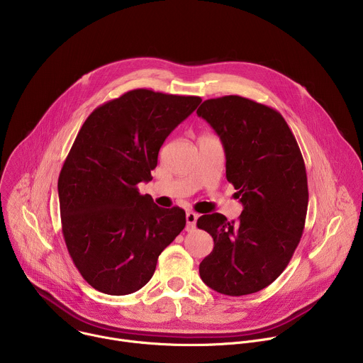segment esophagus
<instances>
[{"label":"esophagus","instance_id":"1","mask_svg":"<svg viewBox=\"0 0 363 363\" xmlns=\"http://www.w3.org/2000/svg\"><path fill=\"white\" fill-rule=\"evenodd\" d=\"M186 231H192L194 228H195V225H196V220H198V216L195 214V213H192V211H188L186 213Z\"/></svg>","mask_w":363,"mask_h":363}]
</instances>
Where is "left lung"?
<instances>
[{
	"label": "left lung",
	"mask_w": 363,
	"mask_h": 363,
	"mask_svg": "<svg viewBox=\"0 0 363 363\" xmlns=\"http://www.w3.org/2000/svg\"><path fill=\"white\" fill-rule=\"evenodd\" d=\"M196 115L220 136L227 181L242 203L237 221L218 213L198 218L214 238L199 276L221 294L260 291L287 267L303 234L308 191L301 152L284 118L254 100L208 99Z\"/></svg>",
	"instance_id": "obj_1"
}]
</instances>
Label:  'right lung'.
I'll return each mask as SVG.
<instances>
[{"label": "right lung", "mask_w": 363, "mask_h": 363, "mask_svg": "<svg viewBox=\"0 0 363 363\" xmlns=\"http://www.w3.org/2000/svg\"><path fill=\"white\" fill-rule=\"evenodd\" d=\"M199 103L135 89L94 109L79 130L57 188L69 254L93 289L138 291L184 230V210L161 208L136 185L152 179L165 139Z\"/></svg>", "instance_id": "1"}]
</instances>
